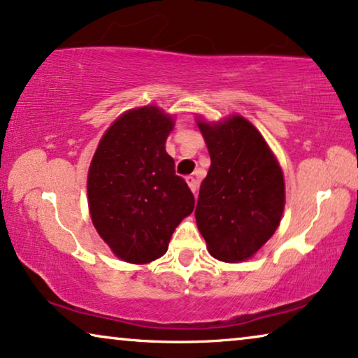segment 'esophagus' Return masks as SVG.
I'll return each mask as SVG.
<instances>
[{
	"label": "esophagus",
	"instance_id": "esophagus-1",
	"mask_svg": "<svg viewBox=\"0 0 358 358\" xmlns=\"http://www.w3.org/2000/svg\"><path fill=\"white\" fill-rule=\"evenodd\" d=\"M185 182L189 184V187H190V190H192L194 194H197L199 184H197V180H195V178H192V176H187V178H185Z\"/></svg>",
	"mask_w": 358,
	"mask_h": 358
}]
</instances>
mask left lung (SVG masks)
<instances>
[{
    "label": "left lung",
    "instance_id": "obj_1",
    "mask_svg": "<svg viewBox=\"0 0 358 358\" xmlns=\"http://www.w3.org/2000/svg\"><path fill=\"white\" fill-rule=\"evenodd\" d=\"M210 153L207 178L195 208L208 252L223 262L252 257L275 233L285 207L278 161L251 122L231 115L197 120Z\"/></svg>",
    "mask_w": 358,
    "mask_h": 358
}]
</instances>
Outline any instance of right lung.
I'll return each mask as SVG.
<instances>
[{
	"label": "right lung",
	"instance_id": "obj_1",
	"mask_svg": "<svg viewBox=\"0 0 358 358\" xmlns=\"http://www.w3.org/2000/svg\"><path fill=\"white\" fill-rule=\"evenodd\" d=\"M173 117L156 106L127 110L102 136L90 173L87 203L112 252L148 264L168 251L174 229L194 210V194L166 153Z\"/></svg>",
	"mask_w": 358,
	"mask_h": 358
}]
</instances>
